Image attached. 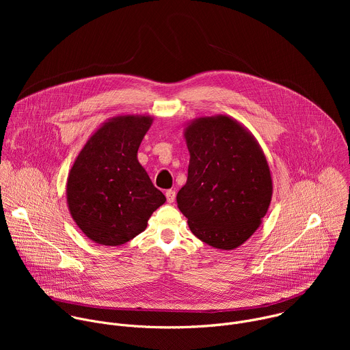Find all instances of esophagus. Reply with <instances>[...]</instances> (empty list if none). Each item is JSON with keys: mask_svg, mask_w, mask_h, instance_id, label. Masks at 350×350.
Returning a JSON list of instances; mask_svg holds the SVG:
<instances>
[{"mask_svg": "<svg viewBox=\"0 0 350 350\" xmlns=\"http://www.w3.org/2000/svg\"><path fill=\"white\" fill-rule=\"evenodd\" d=\"M166 199H167L169 204H173L174 199H176V191L174 189H167L166 191Z\"/></svg>", "mask_w": 350, "mask_h": 350, "instance_id": "34e87169", "label": "esophagus"}]
</instances>
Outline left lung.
Masks as SVG:
<instances>
[{
    "mask_svg": "<svg viewBox=\"0 0 350 350\" xmlns=\"http://www.w3.org/2000/svg\"><path fill=\"white\" fill-rule=\"evenodd\" d=\"M187 183L177 206L202 242L232 251L259 228L273 195L270 167L255 135L227 115L185 124Z\"/></svg>",
    "mask_w": 350,
    "mask_h": 350,
    "instance_id": "left-lung-1",
    "label": "left lung"
}]
</instances>
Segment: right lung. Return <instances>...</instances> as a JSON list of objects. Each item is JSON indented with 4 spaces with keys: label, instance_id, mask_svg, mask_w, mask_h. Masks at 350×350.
<instances>
[{
    "label": "right lung",
    "instance_id": "right-lung-1",
    "mask_svg": "<svg viewBox=\"0 0 350 350\" xmlns=\"http://www.w3.org/2000/svg\"><path fill=\"white\" fill-rule=\"evenodd\" d=\"M152 122L149 115L108 119L90 135L69 170V212L84 235L98 245L129 242L166 202L137 158Z\"/></svg>",
    "mask_w": 350,
    "mask_h": 350
}]
</instances>
